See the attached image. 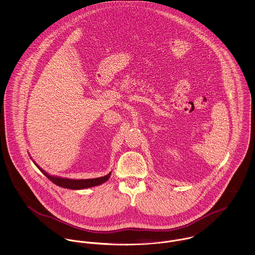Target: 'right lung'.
Returning <instances> with one entry per match:
<instances>
[{
	"label": "right lung",
	"mask_w": 255,
	"mask_h": 255,
	"mask_svg": "<svg viewBox=\"0 0 255 255\" xmlns=\"http://www.w3.org/2000/svg\"><path fill=\"white\" fill-rule=\"evenodd\" d=\"M33 162L35 163V165L39 168V170L49 180H51L54 184H56L58 187L65 188V189H70V190H83V189H88V188H92V187L102 185L110 179L111 174H112V172H111V173H109L108 175H106L104 177H99V178H95V179H79V180H77V179H68V178H62V177H58V176L50 175L48 172L42 169L34 160H33Z\"/></svg>",
	"instance_id": "add662e5"
}]
</instances>
